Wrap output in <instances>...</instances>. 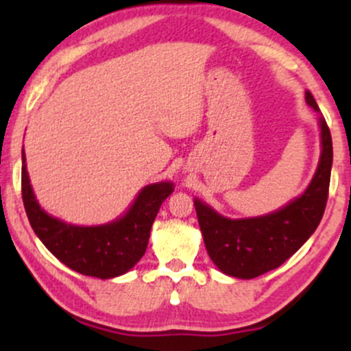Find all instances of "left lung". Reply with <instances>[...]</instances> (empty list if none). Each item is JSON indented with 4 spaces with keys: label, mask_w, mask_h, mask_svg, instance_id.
<instances>
[{
    "label": "left lung",
    "mask_w": 351,
    "mask_h": 351,
    "mask_svg": "<svg viewBox=\"0 0 351 351\" xmlns=\"http://www.w3.org/2000/svg\"><path fill=\"white\" fill-rule=\"evenodd\" d=\"M305 102L320 112L313 95L305 92ZM322 153L308 188L299 198L265 216L229 219L198 198L195 199L198 223L209 257L221 272L237 279H254L277 269L293 256L313 234L327 206L333 147L330 128L318 117Z\"/></svg>",
    "instance_id": "1"
}]
</instances>
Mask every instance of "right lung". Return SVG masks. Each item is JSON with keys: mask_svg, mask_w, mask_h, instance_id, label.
I'll use <instances>...</instances> for the list:
<instances>
[{"mask_svg": "<svg viewBox=\"0 0 351 351\" xmlns=\"http://www.w3.org/2000/svg\"><path fill=\"white\" fill-rule=\"evenodd\" d=\"M23 203L36 236L62 264L82 276L112 279L142 259L160 206L173 193V183L145 186L122 217L102 226H75L47 215L31 188L23 150Z\"/></svg>", "mask_w": 351, "mask_h": 351, "instance_id": "obj_1", "label": "right lung"}]
</instances>
